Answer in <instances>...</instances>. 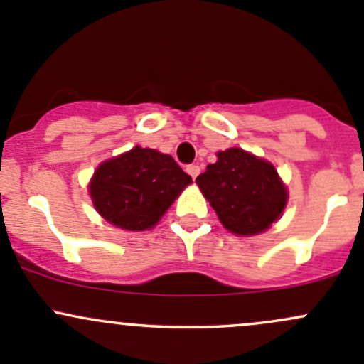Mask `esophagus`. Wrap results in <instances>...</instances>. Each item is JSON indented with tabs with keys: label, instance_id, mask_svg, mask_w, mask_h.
Wrapping results in <instances>:
<instances>
[{
	"label": "esophagus",
	"instance_id": "obj_1",
	"mask_svg": "<svg viewBox=\"0 0 364 364\" xmlns=\"http://www.w3.org/2000/svg\"><path fill=\"white\" fill-rule=\"evenodd\" d=\"M186 172L192 176V179H195L198 174H200V166H197V164H192V166L186 167Z\"/></svg>",
	"mask_w": 364,
	"mask_h": 364
}]
</instances>
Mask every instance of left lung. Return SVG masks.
<instances>
[{
    "mask_svg": "<svg viewBox=\"0 0 364 364\" xmlns=\"http://www.w3.org/2000/svg\"><path fill=\"white\" fill-rule=\"evenodd\" d=\"M223 227L237 235H255L270 227L286 208L288 193L272 164L230 148L218 153L195 179Z\"/></svg>",
    "mask_w": 364,
    "mask_h": 364,
    "instance_id": "1",
    "label": "left lung"
}]
</instances>
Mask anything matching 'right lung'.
Returning <instances> with one entry per match:
<instances>
[{"label":"right lung","mask_w":364,"mask_h":364,"mask_svg":"<svg viewBox=\"0 0 364 364\" xmlns=\"http://www.w3.org/2000/svg\"><path fill=\"white\" fill-rule=\"evenodd\" d=\"M192 178L171 155L150 148L106 160L90 181V197L105 220L124 230H146L159 223Z\"/></svg>","instance_id":"obj_1"}]
</instances>
